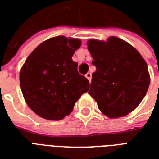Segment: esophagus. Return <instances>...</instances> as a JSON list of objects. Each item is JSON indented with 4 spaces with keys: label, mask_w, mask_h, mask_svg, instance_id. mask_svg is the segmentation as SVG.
Segmentation results:
<instances>
[{
    "label": "esophagus",
    "mask_w": 159,
    "mask_h": 159,
    "mask_svg": "<svg viewBox=\"0 0 159 159\" xmlns=\"http://www.w3.org/2000/svg\"><path fill=\"white\" fill-rule=\"evenodd\" d=\"M85 77H86L87 79L89 80V81H91V78H92V74H91V73L90 72H88L86 74V75H85Z\"/></svg>",
    "instance_id": "obj_1"
}]
</instances>
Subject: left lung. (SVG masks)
Wrapping results in <instances>:
<instances>
[{
  "mask_svg": "<svg viewBox=\"0 0 159 159\" xmlns=\"http://www.w3.org/2000/svg\"><path fill=\"white\" fill-rule=\"evenodd\" d=\"M88 49L96 66L89 91L109 118L124 117L136 108L150 85L147 64L129 42L116 36L89 39Z\"/></svg>",
  "mask_w": 159,
  "mask_h": 159,
  "instance_id": "1",
  "label": "left lung"
}]
</instances>
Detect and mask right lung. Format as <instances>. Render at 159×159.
<instances>
[{
    "label": "right lung",
    "mask_w": 159,
    "mask_h": 159,
    "mask_svg": "<svg viewBox=\"0 0 159 159\" xmlns=\"http://www.w3.org/2000/svg\"><path fill=\"white\" fill-rule=\"evenodd\" d=\"M81 40L64 36L46 40L37 46L23 65L19 82L26 104L39 117L63 119L72 111L89 82L77 71L72 56Z\"/></svg>",
    "instance_id": "right-lung-1"
}]
</instances>
